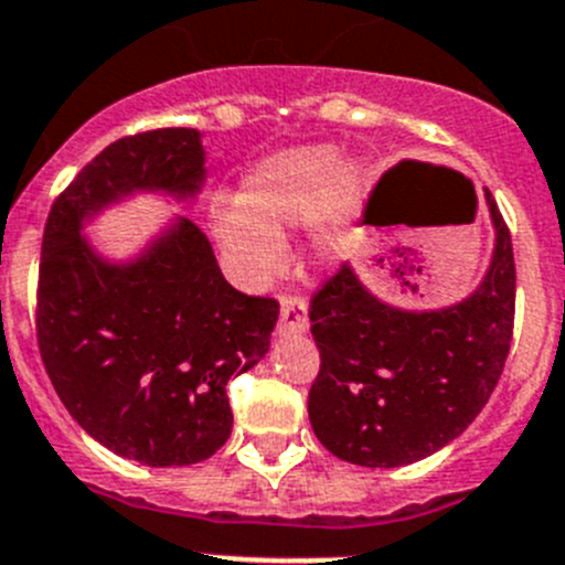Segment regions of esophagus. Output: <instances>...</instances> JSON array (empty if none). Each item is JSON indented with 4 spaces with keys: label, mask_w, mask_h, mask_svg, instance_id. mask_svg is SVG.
<instances>
[{
    "label": "esophagus",
    "mask_w": 565,
    "mask_h": 565,
    "mask_svg": "<svg viewBox=\"0 0 565 565\" xmlns=\"http://www.w3.org/2000/svg\"><path fill=\"white\" fill-rule=\"evenodd\" d=\"M309 307L303 295H281V320H278V331L281 334H303L309 329L307 318Z\"/></svg>",
    "instance_id": "34e87169"
}]
</instances>
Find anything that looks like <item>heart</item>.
I'll use <instances>...</instances> for the list:
<instances>
[{
    "instance_id": "1",
    "label": "heart",
    "mask_w": 565,
    "mask_h": 565,
    "mask_svg": "<svg viewBox=\"0 0 565 565\" xmlns=\"http://www.w3.org/2000/svg\"><path fill=\"white\" fill-rule=\"evenodd\" d=\"M365 198L367 172L360 163L337 161L331 147H292L258 161L236 203L211 209V231L234 276L258 287L281 267L289 231L312 225L315 250L340 253Z\"/></svg>"
}]
</instances>
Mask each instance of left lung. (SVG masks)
<instances>
[{
  "label": "left lung",
  "instance_id": "left-lung-1",
  "mask_svg": "<svg viewBox=\"0 0 565 565\" xmlns=\"http://www.w3.org/2000/svg\"><path fill=\"white\" fill-rule=\"evenodd\" d=\"M488 200L497 247L482 284L446 309L407 312L367 292L348 265L315 292L320 373L309 420L334 457L398 468L435 455L482 413L504 371L515 318L508 223Z\"/></svg>",
  "mask_w": 565,
  "mask_h": 565
}]
</instances>
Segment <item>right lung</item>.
I'll return each mask as SVG.
<instances>
[{
    "mask_svg": "<svg viewBox=\"0 0 565 565\" xmlns=\"http://www.w3.org/2000/svg\"><path fill=\"white\" fill-rule=\"evenodd\" d=\"M203 163L192 128L116 139L57 194L41 242L35 334L52 387L94 440L152 468L209 460L228 440L225 387L267 354L278 300L231 287L186 217L125 265L81 231L134 192L194 198Z\"/></svg>",
    "mask_w": 565,
    "mask_h": 565,
    "instance_id": "right-lung-1",
    "label": "right lung"
}]
</instances>
